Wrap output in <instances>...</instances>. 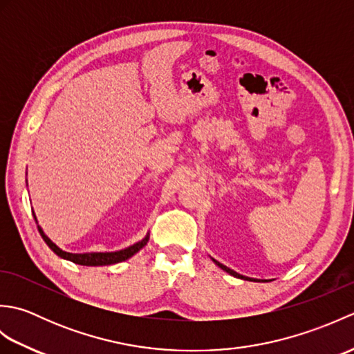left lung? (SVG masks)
<instances>
[{"label":"left lung","mask_w":354,"mask_h":354,"mask_svg":"<svg viewBox=\"0 0 354 354\" xmlns=\"http://www.w3.org/2000/svg\"><path fill=\"white\" fill-rule=\"evenodd\" d=\"M217 266H219L222 270H225V272H228L230 275H232V277H236V278H242V280H250V281H266V280H257V278H250V277H245V275H240V274H237L236 270H232V269H230V268H227L225 265H222V263H219L217 260H214V259H212Z\"/></svg>","instance_id":"left-lung-1"}]
</instances>
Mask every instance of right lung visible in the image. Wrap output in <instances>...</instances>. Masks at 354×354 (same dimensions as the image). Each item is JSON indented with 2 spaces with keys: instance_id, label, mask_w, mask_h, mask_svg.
<instances>
[{
  "instance_id": "obj_1",
  "label": "right lung",
  "mask_w": 354,
  "mask_h": 354,
  "mask_svg": "<svg viewBox=\"0 0 354 354\" xmlns=\"http://www.w3.org/2000/svg\"><path fill=\"white\" fill-rule=\"evenodd\" d=\"M33 217L37 223V219L35 216L33 212ZM37 230H39V234L44 239V242L48 245L50 250L55 252L59 257L64 259V260H70L73 263H76V265H82V266H108V265H115V263L120 261H124L127 259H131L132 255L137 254L141 248H145L149 242V232L147 234L142 237L140 242L133 243L131 246L124 248V250H120V251H112V252H84V254H73V252H66L62 251L61 248H59L56 243H53L51 240L48 239V236L45 234L44 230L37 225Z\"/></svg>"
}]
</instances>
